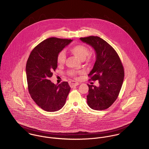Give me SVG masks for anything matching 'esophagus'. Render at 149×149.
I'll list each match as a JSON object with an SVG mask.
<instances>
[{"instance_id": "34e87169", "label": "esophagus", "mask_w": 149, "mask_h": 149, "mask_svg": "<svg viewBox=\"0 0 149 149\" xmlns=\"http://www.w3.org/2000/svg\"><path fill=\"white\" fill-rule=\"evenodd\" d=\"M69 85L71 87H73V86H77L79 85V83L77 82H76L74 81H70L69 82Z\"/></svg>"}]
</instances>
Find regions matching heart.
<instances>
[{
  "instance_id": "1",
  "label": "heart",
  "mask_w": 149,
  "mask_h": 149,
  "mask_svg": "<svg viewBox=\"0 0 149 149\" xmlns=\"http://www.w3.org/2000/svg\"><path fill=\"white\" fill-rule=\"evenodd\" d=\"M70 52L80 58L81 60L86 59L91 54V51L88 47L83 44H77L72 46L70 48ZM66 59V55L64 51H60L57 56V61L59 65H63ZM84 73L83 70H69L67 74L69 76L73 77L76 79H78V76Z\"/></svg>"
}]
</instances>
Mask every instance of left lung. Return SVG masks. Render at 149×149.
<instances>
[{
    "label": "left lung",
    "mask_w": 149,
    "mask_h": 149,
    "mask_svg": "<svg viewBox=\"0 0 149 149\" xmlns=\"http://www.w3.org/2000/svg\"><path fill=\"white\" fill-rule=\"evenodd\" d=\"M91 45L96 53V61L88 76L89 81L98 80L99 86L88 84L87 103L91 108L102 110L109 108L117 100L124 79V69L115 49L98 36L81 38Z\"/></svg>",
    "instance_id": "8db88e82"
}]
</instances>
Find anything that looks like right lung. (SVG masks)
<instances>
[{"label":"right lung","mask_w":149,"mask_h":149,"mask_svg":"<svg viewBox=\"0 0 149 149\" xmlns=\"http://www.w3.org/2000/svg\"><path fill=\"white\" fill-rule=\"evenodd\" d=\"M72 40L50 38L31 51L26 64L28 91L31 98L41 108L56 111L65 105L70 87L68 82L58 85L49 79L57 67V56Z\"/></svg>","instance_id":"1"}]
</instances>
